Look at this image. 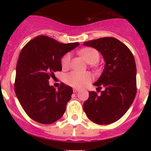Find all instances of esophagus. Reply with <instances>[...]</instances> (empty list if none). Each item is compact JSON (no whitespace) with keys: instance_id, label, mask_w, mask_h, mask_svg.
I'll use <instances>...</instances> for the list:
<instances>
[{"instance_id":"1","label":"esophagus","mask_w":151,"mask_h":151,"mask_svg":"<svg viewBox=\"0 0 151 151\" xmlns=\"http://www.w3.org/2000/svg\"><path fill=\"white\" fill-rule=\"evenodd\" d=\"M78 91H79V89H78V88H73V91H74V93H76V92H78Z\"/></svg>"}]
</instances>
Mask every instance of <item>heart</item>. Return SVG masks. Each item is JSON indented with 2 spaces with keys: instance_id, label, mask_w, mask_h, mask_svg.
Returning a JSON list of instances; mask_svg holds the SVG:
<instances>
[{
  "instance_id": "heart-1",
  "label": "heart",
  "mask_w": 151,
  "mask_h": 151,
  "mask_svg": "<svg viewBox=\"0 0 151 151\" xmlns=\"http://www.w3.org/2000/svg\"><path fill=\"white\" fill-rule=\"evenodd\" d=\"M79 54L88 63L94 64L99 60V53L94 48L86 47L79 51ZM71 54H66L63 57L61 60V66L63 69H67L70 64ZM91 75L89 73H79V72L73 71L64 76V82L67 85L74 88H81L91 81Z\"/></svg>"
}]
</instances>
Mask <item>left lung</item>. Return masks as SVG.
<instances>
[{"label":"left lung","instance_id":"obj_1","mask_svg":"<svg viewBox=\"0 0 151 151\" xmlns=\"http://www.w3.org/2000/svg\"><path fill=\"white\" fill-rule=\"evenodd\" d=\"M85 46L95 48L104 57V69L93 85L104 90L97 95L89 91L83 104L88 118L99 125H108L124 116L136 95V64L129 47L115 38L85 41Z\"/></svg>","mask_w":151,"mask_h":151}]
</instances>
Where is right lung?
Here are the masks:
<instances>
[{"instance_id":"obj_1","label":"right lung","mask_w":151,"mask_h":151,"mask_svg":"<svg viewBox=\"0 0 151 151\" xmlns=\"http://www.w3.org/2000/svg\"><path fill=\"white\" fill-rule=\"evenodd\" d=\"M39 35L21 50L16 69L15 93L27 115L41 124H51L63 116L73 88L62 83L58 90L49 85L54 73L61 71V59L78 47Z\"/></svg>"}]
</instances>
